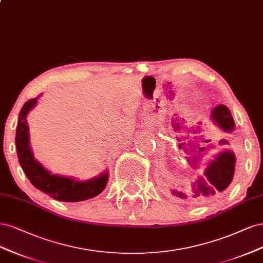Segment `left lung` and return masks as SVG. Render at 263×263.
<instances>
[{
  "label": "left lung",
  "instance_id": "left-lung-1",
  "mask_svg": "<svg viewBox=\"0 0 263 263\" xmlns=\"http://www.w3.org/2000/svg\"><path fill=\"white\" fill-rule=\"evenodd\" d=\"M211 116L213 121L224 131L231 132L234 130L235 122L230 109L226 106L219 105L215 107ZM235 163L236 158L233 152H221L206 168L205 177H199V179L193 183L191 200L193 202H204L224 192L233 180ZM173 193L180 198H185L181 192L173 191Z\"/></svg>",
  "mask_w": 263,
  "mask_h": 263
}]
</instances>
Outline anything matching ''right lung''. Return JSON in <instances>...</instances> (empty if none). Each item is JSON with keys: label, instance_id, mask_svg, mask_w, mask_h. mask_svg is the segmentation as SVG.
<instances>
[{"label": "right lung", "instance_id": "add662e5", "mask_svg": "<svg viewBox=\"0 0 263 263\" xmlns=\"http://www.w3.org/2000/svg\"><path fill=\"white\" fill-rule=\"evenodd\" d=\"M38 98L39 97L29 99L24 104L20 112L17 128H16V149H17V156L23 171L37 189L45 192L54 200L80 202L98 196L106 188L108 182L107 173L91 180L75 181L70 178L51 175L33 158L29 147L26 116L31 108L35 107Z\"/></svg>", "mask_w": 263, "mask_h": 263}]
</instances>
